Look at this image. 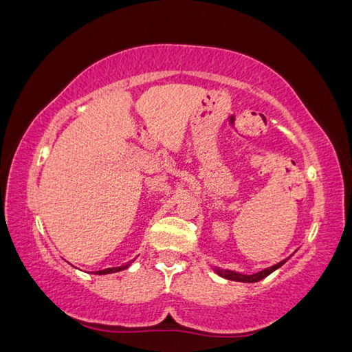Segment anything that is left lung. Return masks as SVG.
<instances>
[{"instance_id":"left-lung-1","label":"left lung","mask_w":352,"mask_h":352,"mask_svg":"<svg viewBox=\"0 0 352 352\" xmlns=\"http://www.w3.org/2000/svg\"><path fill=\"white\" fill-rule=\"evenodd\" d=\"M285 262H286V261L278 262V264L272 265V267H267V269L261 270V272H258V274H253V275H242V274H237V272H234V270H223V269H214V272H217V274H218L219 276L226 278V280L243 281V283H256V281L262 280V278H265L267 275H270L272 272L276 270L278 267H281L283 264H285Z\"/></svg>"}]
</instances>
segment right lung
<instances>
[{"mask_svg":"<svg viewBox=\"0 0 352 352\" xmlns=\"http://www.w3.org/2000/svg\"><path fill=\"white\" fill-rule=\"evenodd\" d=\"M129 264H124L122 267H112V269H106V270H99L98 274L99 275H106V274H115V272H120V270H124L126 267H128Z\"/></svg>","mask_w":352,"mask_h":352,"instance_id":"add662e5","label":"right lung"}]
</instances>
